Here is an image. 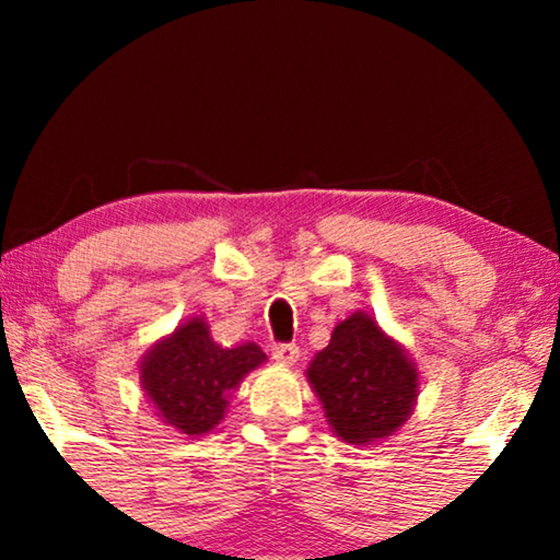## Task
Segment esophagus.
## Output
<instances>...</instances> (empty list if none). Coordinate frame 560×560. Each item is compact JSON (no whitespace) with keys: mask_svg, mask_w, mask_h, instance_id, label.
I'll return each mask as SVG.
<instances>
[{"mask_svg":"<svg viewBox=\"0 0 560 560\" xmlns=\"http://www.w3.org/2000/svg\"><path fill=\"white\" fill-rule=\"evenodd\" d=\"M273 360H279L281 365H293L299 360V346L296 343H277L271 348Z\"/></svg>","mask_w":560,"mask_h":560,"instance_id":"obj_1","label":"esophagus"}]
</instances>
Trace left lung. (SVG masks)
Returning a JSON list of instances; mask_svg holds the SVG:
<instances>
[{
	"label": "left lung",
	"instance_id": "1",
	"mask_svg": "<svg viewBox=\"0 0 560 560\" xmlns=\"http://www.w3.org/2000/svg\"><path fill=\"white\" fill-rule=\"evenodd\" d=\"M330 430L348 444H373L407 422L417 400V368L405 348L365 311L334 328L330 343L308 363Z\"/></svg>",
	"mask_w": 560,
	"mask_h": 560
}]
</instances>
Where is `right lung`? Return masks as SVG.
Wrapping results in <instances>:
<instances>
[{
	"label": "right lung",
	"instance_id": "right-lung-1",
	"mask_svg": "<svg viewBox=\"0 0 560 560\" xmlns=\"http://www.w3.org/2000/svg\"><path fill=\"white\" fill-rule=\"evenodd\" d=\"M267 360L257 343L217 346L207 320L195 316L140 360V385L170 428L189 438L212 432L246 373Z\"/></svg>",
	"mask_w": 560,
	"mask_h": 560
}]
</instances>
